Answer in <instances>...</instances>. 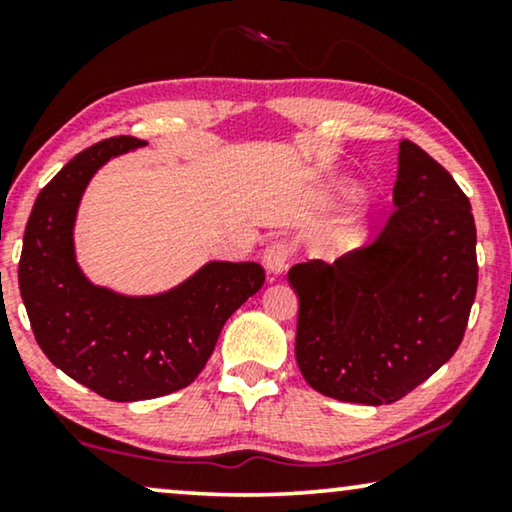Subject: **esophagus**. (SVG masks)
Returning a JSON list of instances; mask_svg holds the SVG:
<instances>
[{"label":"esophagus","instance_id":"obj_1","mask_svg":"<svg viewBox=\"0 0 512 512\" xmlns=\"http://www.w3.org/2000/svg\"><path fill=\"white\" fill-rule=\"evenodd\" d=\"M291 249L286 242H272L270 247L263 251V265L270 275H282V272L289 268Z\"/></svg>","mask_w":512,"mask_h":512}]
</instances>
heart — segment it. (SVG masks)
Instances as JSON below:
<instances>
[{"mask_svg":"<svg viewBox=\"0 0 512 512\" xmlns=\"http://www.w3.org/2000/svg\"><path fill=\"white\" fill-rule=\"evenodd\" d=\"M335 195L345 202H356V200H361L363 193H361V188L354 184V181L342 179V181H338V186H335Z\"/></svg>","mask_w":512,"mask_h":512,"instance_id":"obj_1","label":"heart"}]
</instances>
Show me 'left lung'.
Returning a JSON list of instances; mask_svg holds the SVG:
<instances>
[{
	"mask_svg": "<svg viewBox=\"0 0 512 512\" xmlns=\"http://www.w3.org/2000/svg\"><path fill=\"white\" fill-rule=\"evenodd\" d=\"M394 207L373 247L289 270L296 361L319 394L389 405L452 359L478 289L471 202L443 165L398 146Z\"/></svg>",
	"mask_w": 512,
	"mask_h": 512,
	"instance_id": "1",
	"label": "left lung"
}]
</instances>
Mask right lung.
I'll use <instances>...</instances> for the list:
<instances>
[{
    "instance_id": "1",
    "label": "right lung",
    "mask_w": 512,
    "mask_h": 512,
    "mask_svg": "<svg viewBox=\"0 0 512 512\" xmlns=\"http://www.w3.org/2000/svg\"><path fill=\"white\" fill-rule=\"evenodd\" d=\"M142 146V139L111 137L69 160L37 195L18 265L41 352L72 380L118 403L188 387L230 314L265 282L254 261H207L184 282L149 296L90 282L74 247L81 198L97 170Z\"/></svg>"
}]
</instances>
